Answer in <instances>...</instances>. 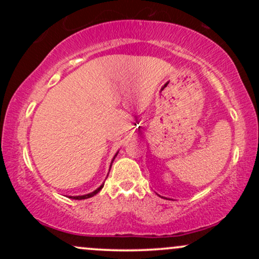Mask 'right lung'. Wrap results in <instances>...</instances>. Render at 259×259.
Masks as SVG:
<instances>
[{
	"label": "right lung",
	"mask_w": 259,
	"mask_h": 259,
	"mask_svg": "<svg viewBox=\"0 0 259 259\" xmlns=\"http://www.w3.org/2000/svg\"><path fill=\"white\" fill-rule=\"evenodd\" d=\"M117 154H118V152L114 154V157H113V159H112V163H113V160H114V158L115 157H117ZM112 163H111V167H112ZM103 185H105V184H102V185H101L100 187H97L96 190H95V191H92V192H90V194H86V195H81V196H70L69 198H73V200H85V198H90V197H92V196H95L96 194H99V192L101 191V190H102V187H103Z\"/></svg>",
	"instance_id": "1"
}]
</instances>
